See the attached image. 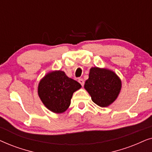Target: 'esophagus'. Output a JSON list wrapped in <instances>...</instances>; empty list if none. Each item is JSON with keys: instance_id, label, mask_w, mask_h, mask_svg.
<instances>
[{"instance_id": "1", "label": "esophagus", "mask_w": 152, "mask_h": 152, "mask_svg": "<svg viewBox=\"0 0 152 152\" xmlns=\"http://www.w3.org/2000/svg\"><path fill=\"white\" fill-rule=\"evenodd\" d=\"M78 82H79V83H80L81 85H82V86H84V80H83L82 78H79L78 79Z\"/></svg>"}]
</instances>
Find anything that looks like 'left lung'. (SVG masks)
<instances>
[{"label":"left lung","instance_id":"1","mask_svg":"<svg viewBox=\"0 0 152 152\" xmlns=\"http://www.w3.org/2000/svg\"><path fill=\"white\" fill-rule=\"evenodd\" d=\"M84 88L91 95L93 102L106 107L117 98L121 89V81L113 71L94 67L91 68Z\"/></svg>","mask_w":152,"mask_h":152}]
</instances>
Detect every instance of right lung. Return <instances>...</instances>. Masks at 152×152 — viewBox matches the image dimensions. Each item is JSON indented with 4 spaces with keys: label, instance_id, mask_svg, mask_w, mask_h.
<instances>
[{
    "label": "right lung",
    "instance_id": "obj_1",
    "mask_svg": "<svg viewBox=\"0 0 152 152\" xmlns=\"http://www.w3.org/2000/svg\"><path fill=\"white\" fill-rule=\"evenodd\" d=\"M77 81L68 77L63 71H55L46 75L38 87L39 96L51 111L63 113L70 104L72 94L81 88Z\"/></svg>",
    "mask_w": 152,
    "mask_h": 152
}]
</instances>
